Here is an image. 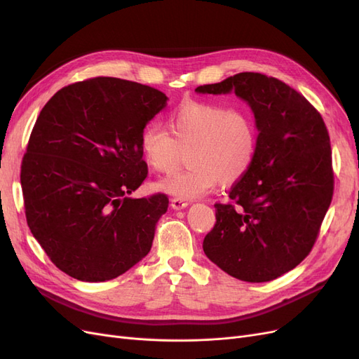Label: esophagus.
I'll return each instance as SVG.
<instances>
[{
	"instance_id": "esophagus-1",
	"label": "esophagus",
	"mask_w": 359,
	"mask_h": 359,
	"mask_svg": "<svg viewBox=\"0 0 359 359\" xmlns=\"http://www.w3.org/2000/svg\"><path fill=\"white\" fill-rule=\"evenodd\" d=\"M187 202L186 201H182V199H180V198H173L172 201H170V206H172V210H184V208H187Z\"/></svg>"
}]
</instances>
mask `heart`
<instances>
[{"mask_svg": "<svg viewBox=\"0 0 359 359\" xmlns=\"http://www.w3.org/2000/svg\"><path fill=\"white\" fill-rule=\"evenodd\" d=\"M169 132L148 124L140 133V149L148 165L168 173L189 149L186 170L172 173L156 189L180 199H198L217 184L240 180L252 166L257 148L255 118L244 109L212 103H190L173 112Z\"/></svg>", "mask_w": 359, "mask_h": 359, "instance_id": "heart-1", "label": "heart"}]
</instances>
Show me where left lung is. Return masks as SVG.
<instances>
[{
  "instance_id": "obj_1",
  "label": "left lung",
  "mask_w": 359,
  "mask_h": 359,
  "mask_svg": "<svg viewBox=\"0 0 359 359\" xmlns=\"http://www.w3.org/2000/svg\"><path fill=\"white\" fill-rule=\"evenodd\" d=\"M198 94H229L255 115L252 166L229 191L236 203H215V224L203 252L229 276L264 283L299 265L316 241L334 191L330 135L320 114L285 82L244 72Z\"/></svg>"
}]
</instances>
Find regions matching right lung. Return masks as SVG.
Wrapping results in <instances>:
<instances>
[{"instance_id":"1","label":"right lung","mask_w":359,"mask_h":359,"mask_svg":"<svg viewBox=\"0 0 359 359\" xmlns=\"http://www.w3.org/2000/svg\"><path fill=\"white\" fill-rule=\"evenodd\" d=\"M168 100L148 85L94 78L64 86L41 109L20 184L29 231L62 273L97 283L149 253L169 201L128 194L148 175L140 133Z\"/></svg>"}]
</instances>
